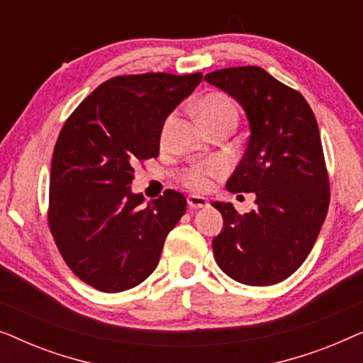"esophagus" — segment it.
Segmentation results:
<instances>
[{
	"mask_svg": "<svg viewBox=\"0 0 363 363\" xmlns=\"http://www.w3.org/2000/svg\"><path fill=\"white\" fill-rule=\"evenodd\" d=\"M188 206L193 208V210H198V208H206L208 206V200L203 196H196V195H191L188 196Z\"/></svg>",
	"mask_w": 363,
	"mask_h": 363,
	"instance_id": "34e87169",
	"label": "esophagus"
}]
</instances>
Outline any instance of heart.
Returning a JSON list of instances; mask_svg holds the SVG:
<instances>
[{
	"label": "heart",
	"mask_w": 363,
	"mask_h": 363,
	"mask_svg": "<svg viewBox=\"0 0 363 363\" xmlns=\"http://www.w3.org/2000/svg\"><path fill=\"white\" fill-rule=\"evenodd\" d=\"M196 111L208 128L215 127L218 123L228 121V118H236L238 121V111L235 104L225 94L220 92H210L206 96H203L196 104ZM173 121H175V117L170 116L165 121V123H163L162 142L165 140L168 132H170ZM223 172H225V165L218 160L196 163V165L190 167L183 173V183L195 191H205L210 188L211 178L223 175Z\"/></svg>",
	"instance_id": "obj_1"
}]
</instances>
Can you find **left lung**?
I'll use <instances>...</instances> for the list:
<instances>
[{
  "label": "left lung",
  "mask_w": 363,
  "mask_h": 363,
  "mask_svg": "<svg viewBox=\"0 0 363 363\" xmlns=\"http://www.w3.org/2000/svg\"><path fill=\"white\" fill-rule=\"evenodd\" d=\"M205 81L230 94L250 122L226 190L256 193V208L245 215L231 203H211L225 221L213 240L215 259L241 284H276L306 261L329 210L319 125L299 92L257 66L220 69Z\"/></svg>",
  "instance_id": "left-lung-1"
}]
</instances>
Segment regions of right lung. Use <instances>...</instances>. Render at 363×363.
<instances>
[{
	"label": "right lung",
	"mask_w": 363,
	"mask_h": 363,
	"mask_svg": "<svg viewBox=\"0 0 363 363\" xmlns=\"http://www.w3.org/2000/svg\"><path fill=\"white\" fill-rule=\"evenodd\" d=\"M203 74L147 72L101 84L59 133L48 220L74 274L102 292L132 289L155 271L163 242L186 211L182 193L148 201L132 193L133 168L157 158L163 122Z\"/></svg>",
	"instance_id": "add662e5"
}]
</instances>
